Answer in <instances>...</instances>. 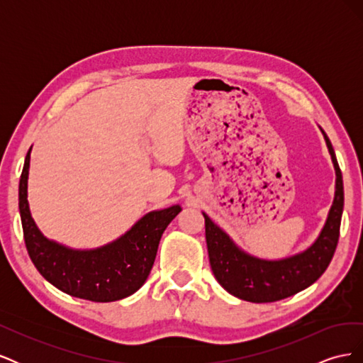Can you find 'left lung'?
<instances>
[{"mask_svg":"<svg viewBox=\"0 0 363 363\" xmlns=\"http://www.w3.org/2000/svg\"><path fill=\"white\" fill-rule=\"evenodd\" d=\"M321 133L335 167V199L320 235L306 250L277 260L252 256L203 212L208 260L215 279L228 294L251 303L279 301L309 288L327 269L339 239L344 183L332 142L323 128Z\"/></svg>","mask_w":363,"mask_h":363,"instance_id":"obj_1","label":"left lung"}]
</instances>
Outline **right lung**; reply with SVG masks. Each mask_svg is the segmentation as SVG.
<instances>
[{
    "label": "right lung",
    "instance_id": "obj_1",
    "mask_svg": "<svg viewBox=\"0 0 363 363\" xmlns=\"http://www.w3.org/2000/svg\"><path fill=\"white\" fill-rule=\"evenodd\" d=\"M28 150L19 180V213L31 262L42 277L77 298L108 303L135 294L150 276L164 228L182 212L180 204L151 211L124 235L106 245L77 250L48 239L36 225L28 206Z\"/></svg>",
    "mask_w": 363,
    "mask_h": 363
}]
</instances>
